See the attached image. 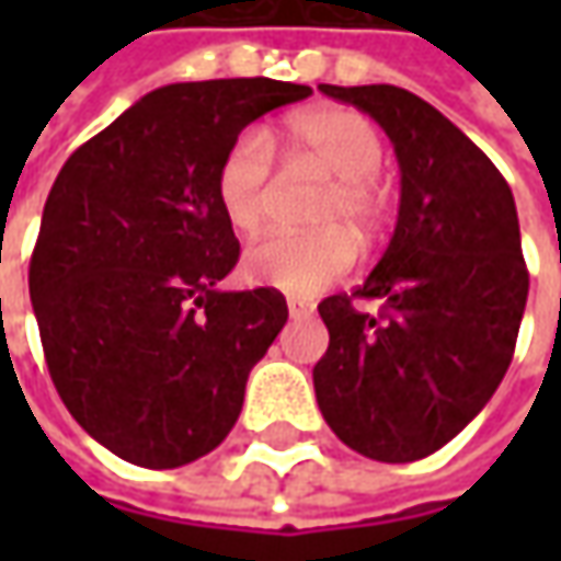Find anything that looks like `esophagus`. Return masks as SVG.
<instances>
[{
    "mask_svg": "<svg viewBox=\"0 0 561 561\" xmlns=\"http://www.w3.org/2000/svg\"><path fill=\"white\" fill-rule=\"evenodd\" d=\"M287 309H290V318H309L314 312V302L293 296V299H287Z\"/></svg>",
    "mask_w": 561,
    "mask_h": 561,
    "instance_id": "1",
    "label": "esophagus"
}]
</instances>
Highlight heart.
<instances>
[{
  "mask_svg": "<svg viewBox=\"0 0 561 561\" xmlns=\"http://www.w3.org/2000/svg\"><path fill=\"white\" fill-rule=\"evenodd\" d=\"M284 142L293 164H309L328 174V186L314 196L312 233H274L243 255V277L271 290L312 296L343 280L358 262L356 237H375L387 196L377 184L383 140L362 112L318 105L296 112L284 124ZM274 159L271 142L259 130H247L230 142L215 174V196L225 221L237 233L252 237L265 225Z\"/></svg>",
  "mask_w": 561,
  "mask_h": 561,
  "instance_id": "obj_1",
  "label": "heart"
}]
</instances>
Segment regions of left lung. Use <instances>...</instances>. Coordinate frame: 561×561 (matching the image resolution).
<instances>
[{
    "mask_svg": "<svg viewBox=\"0 0 561 561\" xmlns=\"http://www.w3.org/2000/svg\"><path fill=\"white\" fill-rule=\"evenodd\" d=\"M383 127L402 171L397 230L353 296H328L314 397L340 440L415 462L453 440L506 375L528 302L506 178L434 105L390 83L318 87ZM353 298H380L377 316Z\"/></svg>",
    "mask_w": 561,
    "mask_h": 561,
    "instance_id": "left-lung-1",
    "label": "left lung"
}]
</instances>
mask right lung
<instances>
[{"mask_svg": "<svg viewBox=\"0 0 561 561\" xmlns=\"http://www.w3.org/2000/svg\"><path fill=\"white\" fill-rule=\"evenodd\" d=\"M306 96L271 77L159 87L55 178L33 314L61 402L124 462L162 471L211 453L287 324L284 293L215 287L240 259L215 174L247 124Z\"/></svg>", "mask_w": 561, "mask_h": 561, "instance_id": "right-lung-1", "label": "right lung"}]
</instances>
